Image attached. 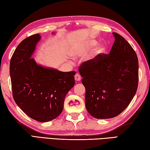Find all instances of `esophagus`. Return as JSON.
Segmentation results:
<instances>
[{
    "mask_svg": "<svg viewBox=\"0 0 150 150\" xmlns=\"http://www.w3.org/2000/svg\"><path fill=\"white\" fill-rule=\"evenodd\" d=\"M75 79L76 81H80L81 80V76L79 74V73H77L75 75Z\"/></svg>",
    "mask_w": 150,
    "mask_h": 150,
    "instance_id": "esophagus-1",
    "label": "esophagus"
}]
</instances>
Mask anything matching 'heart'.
Returning <instances> with one entry per match:
<instances>
[{
  "instance_id": "obj_1",
  "label": "heart",
  "mask_w": 150,
  "mask_h": 150,
  "mask_svg": "<svg viewBox=\"0 0 150 150\" xmlns=\"http://www.w3.org/2000/svg\"><path fill=\"white\" fill-rule=\"evenodd\" d=\"M97 44H98V42H97V41L90 40L86 43V46L88 48H93L97 45ZM106 51H107L106 46H105L104 44H101V45H99L97 47L95 52L96 54H103L105 53V52Z\"/></svg>"
}]
</instances>
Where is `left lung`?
Masks as SVG:
<instances>
[{
    "mask_svg": "<svg viewBox=\"0 0 150 150\" xmlns=\"http://www.w3.org/2000/svg\"><path fill=\"white\" fill-rule=\"evenodd\" d=\"M109 54H98L79 67L86 89L85 106L93 117H116L128 106L135 95L139 83V61L135 51L120 34Z\"/></svg>",
    "mask_w": 150,
    "mask_h": 150,
    "instance_id": "obj_1",
    "label": "left lung"
}]
</instances>
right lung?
<instances>
[{
    "mask_svg": "<svg viewBox=\"0 0 150 150\" xmlns=\"http://www.w3.org/2000/svg\"><path fill=\"white\" fill-rule=\"evenodd\" d=\"M40 40L36 34L19 44L11 58L10 74L16 104L30 118L47 122L62 112L65 97L75 85L76 72L38 64L31 57Z\"/></svg>",
    "mask_w": 150,
    "mask_h": 150,
    "instance_id": "right-lung-1",
    "label": "right lung"
}]
</instances>
